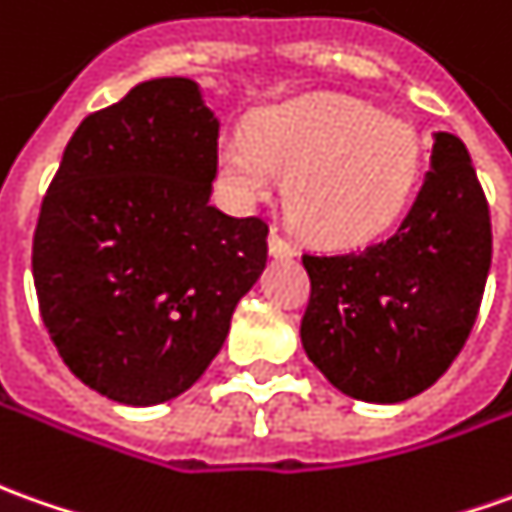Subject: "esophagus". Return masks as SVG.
Segmentation results:
<instances>
[{
    "label": "esophagus",
    "instance_id": "1",
    "mask_svg": "<svg viewBox=\"0 0 512 512\" xmlns=\"http://www.w3.org/2000/svg\"><path fill=\"white\" fill-rule=\"evenodd\" d=\"M269 255L271 257H294L297 255V246H294L291 241H285L277 229H271L269 232Z\"/></svg>",
    "mask_w": 512,
    "mask_h": 512
}]
</instances>
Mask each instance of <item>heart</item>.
Masks as SVG:
<instances>
[{"instance_id":"heart-1","label":"heart","mask_w":512,"mask_h":512,"mask_svg":"<svg viewBox=\"0 0 512 512\" xmlns=\"http://www.w3.org/2000/svg\"><path fill=\"white\" fill-rule=\"evenodd\" d=\"M215 170L227 196L249 207L285 182L297 227L328 246L384 235L415 198L423 145L412 125L350 97L305 95L255 111L249 131L218 139Z\"/></svg>"}]
</instances>
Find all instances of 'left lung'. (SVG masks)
<instances>
[{"instance_id": "obj_1", "label": "left lung", "mask_w": 512, "mask_h": 512, "mask_svg": "<svg viewBox=\"0 0 512 512\" xmlns=\"http://www.w3.org/2000/svg\"><path fill=\"white\" fill-rule=\"evenodd\" d=\"M431 170L387 241L302 255V347L333 387L367 403L429 389L474 328L490 271V215L465 142L434 131Z\"/></svg>"}]
</instances>
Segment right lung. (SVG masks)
<instances>
[{
  "label": "right lung",
  "instance_id": "obj_1",
  "mask_svg": "<svg viewBox=\"0 0 512 512\" xmlns=\"http://www.w3.org/2000/svg\"><path fill=\"white\" fill-rule=\"evenodd\" d=\"M218 128L196 81L137 83L75 128L44 196L41 319L111 401L156 406L193 387L266 269L269 227L210 204Z\"/></svg>",
  "mask_w": 512,
  "mask_h": 512
}]
</instances>
